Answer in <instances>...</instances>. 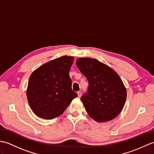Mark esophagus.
<instances>
[{
    "instance_id": "esophagus-1",
    "label": "esophagus",
    "mask_w": 154,
    "mask_h": 154,
    "mask_svg": "<svg viewBox=\"0 0 154 154\" xmlns=\"http://www.w3.org/2000/svg\"><path fill=\"white\" fill-rule=\"evenodd\" d=\"M77 94H78V97H81V95H82V92H81V91H78L77 92Z\"/></svg>"
}]
</instances>
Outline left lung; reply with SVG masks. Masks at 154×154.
Returning a JSON list of instances; mask_svg holds the SVG:
<instances>
[{
    "mask_svg": "<svg viewBox=\"0 0 154 154\" xmlns=\"http://www.w3.org/2000/svg\"><path fill=\"white\" fill-rule=\"evenodd\" d=\"M76 64L87 77L89 86L81 98L89 116L97 122H107L122 111L126 90L119 75L95 59L79 58Z\"/></svg>",
    "mask_w": 154,
    "mask_h": 154,
    "instance_id": "1",
    "label": "left lung"
}]
</instances>
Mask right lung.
I'll list each match as a JSON object with an SVG mask.
<instances>
[{
	"instance_id": "1",
	"label": "right lung",
	"mask_w": 154,
	"mask_h": 154,
	"mask_svg": "<svg viewBox=\"0 0 154 154\" xmlns=\"http://www.w3.org/2000/svg\"><path fill=\"white\" fill-rule=\"evenodd\" d=\"M73 57L62 56L42 65L30 77L27 99L33 112L44 119L61 115L77 93L72 90L69 71Z\"/></svg>"
}]
</instances>
